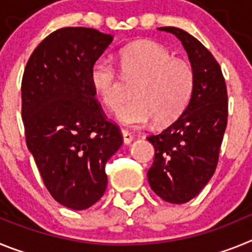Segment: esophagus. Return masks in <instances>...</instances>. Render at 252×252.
<instances>
[{"instance_id": "esophagus-1", "label": "esophagus", "mask_w": 252, "mask_h": 252, "mask_svg": "<svg viewBox=\"0 0 252 252\" xmlns=\"http://www.w3.org/2000/svg\"><path fill=\"white\" fill-rule=\"evenodd\" d=\"M121 133H122V139H124V144L128 145V144H130L133 139L132 135H131V133L126 130H121Z\"/></svg>"}]
</instances>
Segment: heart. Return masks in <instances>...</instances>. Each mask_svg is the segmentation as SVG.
I'll use <instances>...</instances> for the list:
<instances>
[{"mask_svg": "<svg viewBox=\"0 0 252 252\" xmlns=\"http://www.w3.org/2000/svg\"><path fill=\"white\" fill-rule=\"evenodd\" d=\"M119 60L125 79L136 82L132 101L116 111L120 124L139 128L154 120L155 126H165L182 115L194 88V72L187 60L173 57L165 46L151 40L124 46ZM90 83L110 110H116L124 99V81L107 58H98L92 64Z\"/></svg>", "mask_w": 252, "mask_h": 252, "instance_id": "obj_1", "label": "heart"}]
</instances>
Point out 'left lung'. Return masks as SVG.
<instances>
[{"label": "left lung", "instance_id": "1", "mask_svg": "<svg viewBox=\"0 0 252 252\" xmlns=\"http://www.w3.org/2000/svg\"><path fill=\"white\" fill-rule=\"evenodd\" d=\"M159 30L182 41L194 72V88L184 112L148 137L155 148L148 180L161 199L182 204L199 194L216 170L227 126V90L221 66L201 41L173 26Z\"/></svg>", "mask_w": 252, "mask_h": 252}]
</instances>
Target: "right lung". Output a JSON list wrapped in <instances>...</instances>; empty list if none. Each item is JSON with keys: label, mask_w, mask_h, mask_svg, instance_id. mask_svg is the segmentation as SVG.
<instances>
[{"label": "right lung", "mask_w": 252, "mask_h": 252, "mask_svg": "<svg viewBox=\"0 0 252 252\" xmlns=\"http://www.w3.org/2000/svg\"><path fill=\"white\" fill-rule=\"evenodd\" d=\"M112 40L95 29H59L36 46L22 77L26 145L53 198L75 211L101 199L104 165L122 145L90 83L91 66Z\"/></svg>", "instance_id": "right-lung-1"}]
</instances>
